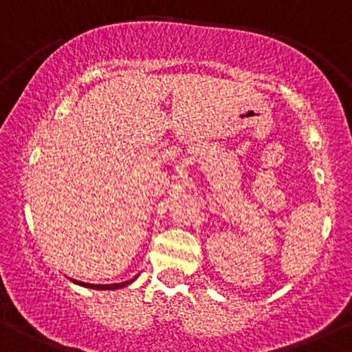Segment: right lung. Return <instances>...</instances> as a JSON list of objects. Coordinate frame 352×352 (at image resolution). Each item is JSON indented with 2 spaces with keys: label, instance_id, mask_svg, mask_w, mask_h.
<instances>
[{
  "label": "right lung",
  "instance_id": "1",
  "mask_svg": "<svg viewBox=\"0 0 352 352\" xmlns=\"http://www.w3.org/2000/svg\"><path fill=\"white\" fill-rule=\"evenodd\" d=\"M135 278H138V275H135L134 278H131V280H126V282H120V283H107V285H101V283H88V282H80V280H75V278H70V282L77 283L80 287H85V289H93V290H118V289H122V287L129 285V283H133Z\"/></svg>",
  "mask_w": 352,
  "mask_h": 352
}]
</instances>
